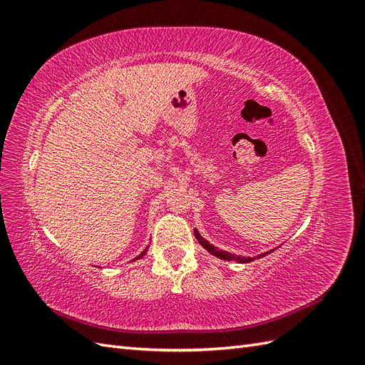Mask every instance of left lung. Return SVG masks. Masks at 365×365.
I'll use <instances>...</instances> for the list:
<instances>
[{
	"label": "left lung",
	"instance_id": "1",
	"mask_svg": "<svg viewBox=\"0 0 365 365\" xmlns=\"http://www.w3.org/2000/svg\"><path fill=\"white\" fill-rule=\"evenodd\" d=\"M195 236H196V239H197V242H200V244L210 252V254H213V256H216V257H219V259H224V260H235V262H239V263H248V262H252L254 259L252 257H240V256H235V254H231V252H227V251H220L219 248H216V247H213L212 244H208V242L197 233V231L195 230ZM271 251H268V252H263V254H260V256H257V257H263V256H267V254H269Z\"/></svg>",
	"mask_w": 365,
	"mask_h": 365
}]
</instances>
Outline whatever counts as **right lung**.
Masks as SVG:
<instances>
[{"label":"right lung","mask_w":365,"mask_h":365,"mask_svg":"<svg viewBox=\"0 0 365 365\" xmlns=\"http://www.w3.org/2000/svg\"><path fill=\"white\" fill-rule=\"evenodd\" d=\"M146 251H148V248H146V250H145V251H143V252H141V254H140V256H137V257H135V259H134V260H138V259H141V257H143V256H145V254H146Z\"/></svg>","instance_id":"obj_1"}]
</instances>
